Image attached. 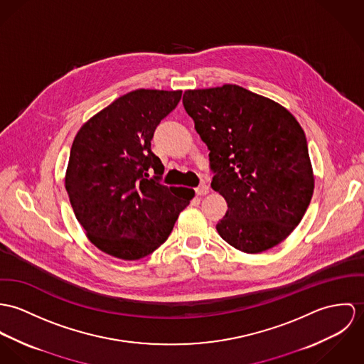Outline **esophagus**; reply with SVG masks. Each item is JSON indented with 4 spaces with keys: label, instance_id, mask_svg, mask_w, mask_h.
<instances>
[{
    "label": "esophagus",
    "instance_id": "obj_1",
    "mask_svg": "<svg viewBox=\"0 0 364 364\" xmlns=\"http://www.w3.org/2000/svg\"><path fill=\"white\" fill-rule=\"evenodd\" d=\"M196 193L198 194V196H206L208 193H209V187L206 186V184H201L200 187H197V190H196Z\"/></svg>",
    "mask_w": 364,
    "mask_h": 364
}]
</instances>
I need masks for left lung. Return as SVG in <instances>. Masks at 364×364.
I'll use <instances>...</instances> for the list:
<instances>
[{
	"instance_id": "8db88e82",
	"label": "left lung",
	"mask_w": 364,
	"mask_h": 364,
	"mask_svg": "<svg viewBox=\"0 0 364 364\" xmlns=\"http://www.w3.org/2000/svg\"><path fill=\"white\" fill-rule=\"evenodd\" d=\"M183 105L210 151V187L228 202L216 225L220 237L247 254L278 245L314 191L300 124L279 103L237 85L186 90Z\"/></svg>"
}]
</instances>
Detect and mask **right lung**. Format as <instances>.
Masks as SVG:
<instances>
[{"label":"right lung","instance_id":"right-lung-1","mask_svg":"<svg viewBox=\"0 0 364 364\" xmlns=\"http://www.w3.org/2000/svg\"><path fill=\"white\" fill-rule=\"evenodd\" d=\"M181 93L132 90L85 122L73 142L65 190L87 239L109 255L134 261L152 254L196 194L163 186L164 167L151 149Z\"/></svg>","mask_w":364,"mask_h":364}]
</instances>
